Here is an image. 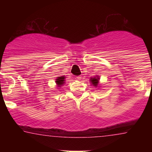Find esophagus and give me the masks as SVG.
Instances as JSON below:
<instances>
[{"label": "esophagus", "instance_id": "obj_1", "mask_svg": "<svg viewBox=\"0 0 152 152\" xmlns=\"http://www.w3.org/2000/svg\"><path fill=\"white\" fill-rule=\"evenodd\" d=\"M77 80H81V79H82V76H81V75H80V76H77Z\"/></svg>", "mask_w": 152, "mask_h": 152}]
</instances>
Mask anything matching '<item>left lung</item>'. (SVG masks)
<instances>
[{
  "label": "left lung",
  "instance_id": "8db88e82",
  "mask_svg": "<svg viewBox=\"0 0 152 152\" xmlns=\"http://www.w3.org/2000/svg\"><path fill=\"white\" fill-rule=\"evenodd\" d=\"M98 80H99V78H96V77H94V78L91 79V83H92V84L94 86H97Z\"/></svg>",
  "mask_w": 152,
  "mask_h": 152
}]
</instances>
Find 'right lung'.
I'll return each instance as SVG.
<instances>
[{
  "label": "right lung",
  "instance_id": "add662e5",
  "mask_svg": "<svg viewBox=\"0 0 152 152\" xmlns=\"http://www.w3.org/2000/svg\"><path fill=\"white\" fill-rule=\"evenodd\" d=\"M64 77H63V76H61V77H58L57 79H56V84H57L58 86L62 85L63 83H64Z\"/></svg>",
  "mask_w": 152,
  "mask_h": 152
}]
</instances>
